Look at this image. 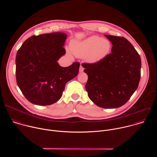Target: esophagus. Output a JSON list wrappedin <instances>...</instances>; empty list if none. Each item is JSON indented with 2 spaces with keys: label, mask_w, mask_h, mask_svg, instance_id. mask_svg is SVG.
<instances>
[{
  "label": "esophagus",
  "mask_w": 157,
  "mask_h": 157,
  "mask_svg": "<svg viewBox=\"0 0 157 157\" xmlns=\"http://www.w3.org/2000/svg\"><path fill=\"white\" fill-rule=\"evenodd\" d=\"M83 71H84L83 67L81 65V66H80V68H79V72H80V73H82V72H83Z\"/></svg>",
  "instance_id": "34e87169"
}]
</instances>
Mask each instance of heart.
I'll return each instance as SVG.
<instances>
[{"label": "heart", "instance_id": "1", "mask_svg": "<svg viewBox=\"0 0 157 157\" xmlns=\"http://www.w3.org/2000/svg\"><path fill=\"white\" fill-rule=\"evenodd\" d=\"M71 49L74 55L91 64L99 63L105 59L112 49L111 42L98 36H91L81 41H73Z\"/></svg>", "mask_w": 157, "mask_h": 157}]
</instances>
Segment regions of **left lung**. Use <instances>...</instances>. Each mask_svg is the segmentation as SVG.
<instances>
[{
	"label": "left lung",
	"mask_w": 157,
	"mask_h": 157,
	"mask_svg": "<svg viewBox=\"0 0 157 157\" xmlns=\"http://www.w3.org/2000/svg\"><path fill=\"white\" fill-rule=\"evenodd\" d=\"M113 44L111 53L96 64H82L88 76L85 86L96 105L105 109L125 104L136 91L140 79L141 59L124 37L104 35Z\"/></svg>",
	"instance_id": "obj_1"
}]
</instances>
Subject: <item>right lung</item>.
<instances>
[{
    "label": "right lung",
    "mask_w": 157,
    "mask_h": 157,
    "mask_svg": "<svg viewBox=\"0 0 157 157\" xmlns=\"http://www.w3.org/2000/svg\"><path fill=\"white\" fill-rule=\"evenodd\" d=\"M67 35L55 32L32 36L17 53L16 79L18 87L31 103L48 105L61 98L65 84L75 78L79 63L61 67L58 60L65 53Z\"/></svg>",
    "instance_id": "add662e5"
}]
</instances>
